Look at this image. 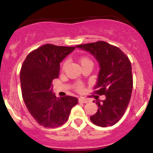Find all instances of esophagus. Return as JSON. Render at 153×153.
I'll list each match as a JSON object with an SVG mask.
<instances>
[{"mask_svg":"<svg viewBox=\"0 0 153 153\" xmlns=\"http://www.w3.org/2000/svg\"><path fill=\"white\" fill-rule=\"evenodd\" d=\"M79 102H80V103H86L88 102V100L83 99V98H80V99H79Z\"/></svg>","mask_w":153,"mask_h":153,"instance_id":"esophagus-1","label":"esophagus"}]
</instances>
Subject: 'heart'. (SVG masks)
Segmentation results:
<instances>
[{"instance_id": "obj_1", "label": "heart", "mask_w": 153, "mask_h": 153, "mask_svg": "<svg viewBox=\"0 0 153 153\" xmlns=\"http://www.w3.org/2000/svg\"><path fill=\"white\" fill-rule=\"evenodd\" d=\"M79 61H80V65H81V66L82 65L87 64V63H92V61L91 60L90 58H89V57H85V56H84V57H80V60H79ZM68 60H65L64 62H63L62 69H65V68L66 67L68 66ZM76 88H77V90L79 91H82V84L78 83V85H76Z\"/></svg>"}]
</instances>
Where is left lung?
I'll return each mask as SVG.
<instances>
[{
	"label": "left lung",
	"instance_id": "1",
	"mask_svg": "<svg viewBox=\"0 0 153 153\" xmlns=\"http://www.w3.org/2000/svg\"><path fill=\"white\" fill-rule=\"evenodd\" d=\"M88 52L99 64L95 92L105 95L103 101L96 99L99 108L90 119L95 125L106 127L120 120L131 99L133 87L131 65L127 56L119 47L103 41L76 46Z\"/></svg>",
	"mask_w": 153,
	"mask_h": 153
}]
</instances>
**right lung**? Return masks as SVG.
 Here are the masks:
<instances>
[{"label": "right lung", "mask_w": 153, "mask_h": 153, "mask_svg": "<svg viewBox=\"0 0 153 153\" xmlns=\"http://www.w3.org/2000/svg\"><path fill=\"white\" fill-rule=\"evenodd\" d=\"M75 49L45 45L28 54L22 65L20 81L24 101L31 115L45 127L65 123L72 108L78 103L73 96L56 97L52 85L59 76L60 62Z\"/></svg>", "instance_id": "obj_1"}]
</instances>
